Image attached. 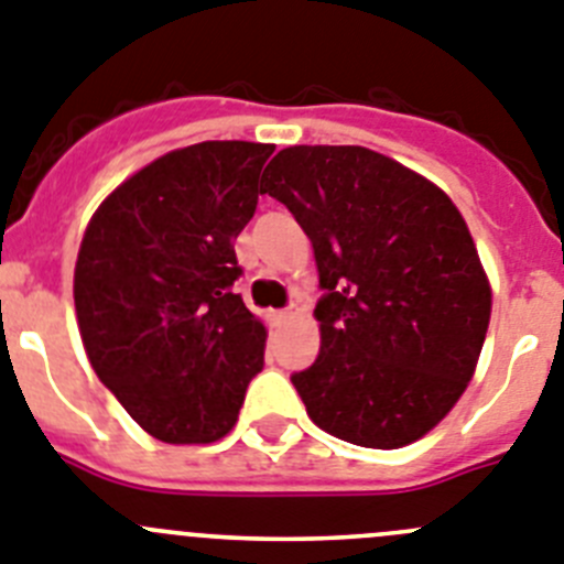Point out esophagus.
Wrapping results in <instances>:
<instances>
[{
    "label": "esophagus",
    "mask_w": 564,
    "mask_h": 564,
    "mask_svg": "<svg viewBox=\"0 0 564 564\" xmlns=\"http://www.w3.org/2000/svg\"><path fill=\"white\" fill-rule=\"evenodd\" d=\"M297 314H301V306H289V308H283V312H272V317L275 319H292V317H297Z\"/></svg>",
    "instance_id": "34e87169"
}]
</instances>
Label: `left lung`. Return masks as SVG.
Wrapping results in <instances>:
<instances>
[{
    "instance_id": "1",
    "label": "left lung",
    "mask_w": 564,
    "mask_h": 564,
    "mask_svg": "<svg viewBox=\"0 0 564 564\" xmlns=\"http://www.w3.org/2000/svg\"><path fill=\"white\" fill-rule=\"evenodd\" d=\"M261 194L314 247L319 354L292 373L308 419L370 449L413 444L469 384L491 289L453 199L362 145H292Z\"/></svg>"
}]
</instances>
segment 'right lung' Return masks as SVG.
Listing matches in <instances>:
<instances>
[{
  "label": "right lung",
  "instance_id": "1",
  "mask_svg": "<svg viewBox=\"0 0 564 564\" xmlns=\"http://www.w3.org/2000/svg\"><path fill=\"white\" fill-rule=\"evenodd\" d=\"M272 151L245 140L171 151L115 187L80 241L73 294L86 357L165 444L225 438L263 368L267 328L232 289V241Z\"/></svg>",
  "mask_w": 564,
  "mask_h": 564
}]
</instances>
